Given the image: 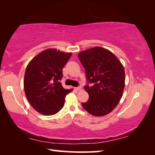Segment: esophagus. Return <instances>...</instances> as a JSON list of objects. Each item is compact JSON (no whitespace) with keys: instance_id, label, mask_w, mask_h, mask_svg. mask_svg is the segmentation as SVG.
<instances>
[{"instance_id":"1","label":"esophagus","mask_w":155,"mask_h":155,"mask_svg":"<svg viewBox=\"0 0 155 155\" xmlns=\"http://www.w3.org/2000/svg\"><path fill=\"white\" fill-rule=\"evenodd\" d=\"M75 90L77 91H80L82 90V87H81V86H78V87H75Z\"/></svg>"}]
</instances>
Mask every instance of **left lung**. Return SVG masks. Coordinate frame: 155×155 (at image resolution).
Masks as SVG:
<instances>
[{"mask_svg": "<svg viewBox=\"0 0 155 155\" xmlns=\"http://www.w3.org/2000/svg\"><path fill=\"white\" fill-rule=\"evenodd\" d=\"M88 82L84 87L89 100L82 106L94 116L109 114L118 104L125 87L124 68L118 58L109 50L96 46L78 54Z\"/></svg>", "mask_w": 155, "mask_h": 155, "instance_id": "1", "label": "left lung"}]
</instances>
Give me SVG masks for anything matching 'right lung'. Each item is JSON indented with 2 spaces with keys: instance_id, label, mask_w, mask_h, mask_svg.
I'll list each match as a JSON object with an SVG mask.
<instances>
[{
  "instance_id": "add662e5",
  "label": "right lung",
  "mask_w": 155,
  "mask_h": 155,
  "mask_svg": "<svg viewBox=\"0 0 155 155\" xmlns=\"http://www.w3.org/2000/svg\"><path fill=\"white\" fill-rule=\"evenodd\" d=\"M72 52L48 48L33 57L26 68L25 95L33 108L44 115L56 114L64 106L65 98L73 89L63 87L62 70Z\"/></svg>"
}]
</instances>
